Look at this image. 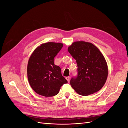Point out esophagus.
I'll list each match as a JSON object with an SVG mask.
<instances>
[{"label": "esophagus", "instance_id": "esophagus-1", "mask_svg": "<svg viewBox=\"0 0 128 128\" xmlns=\"http://www.w3.org/2000/svg\"><path fill=\"white\" fill-rule=\"evenodd\" d=\"M66 79L68 81V82L69 83V81H70V77H66Z\"/></svg>", "mask_w": 128, "mask_h": 128}]
</instances>
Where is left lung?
<instances>
[{
    "label": "left lung",
    "mask_w": 128,
    "mask_h": 128,
    "mask_svg": "<svg viewBox=\"0 0 128 128\" xmlns=\"http://www.w3.org/2000/svg\"><path fill=\"white\" fill-rule=\"evenodd\" d=\"M68 50L77 64V76L70 82L72 88L84 96L99 91L108 76L106 61L99 50L91 42L78 41L72 43Z\"/></svg>",
    "instance_id": "8db88e82"
}]
</instances>
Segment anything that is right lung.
<instances>
[{"instance_id":"right-lung-1","label":"right lung","mask_w":128,"mask_h":128,"mask_svg":"<svg viewBox=\"0 0 128 128\" xmlns=\"http://www.w3.org/2000/svg\"><path fill=\"white\" fill-rule=\"evenodd\" d=\"M63 44L48 42L38 46L31 55L27 75L31 87L37 94L50 97L56 95L63 84L68 82L61 74L59 66L54 64V57Z\"/></svg>"}]
</instances>
